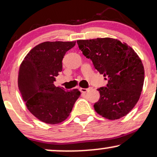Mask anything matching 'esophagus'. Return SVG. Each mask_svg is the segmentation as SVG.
Wrapping results in <instances>:
<instances>
[{"mask_svg": "<svg viewBox=\"0 0 157 157\" xmlns=\"http://www.w3.org/2000/svg\"><path fill=\"white\" fill-rule=\"evenodd\" d=\"M79 90H80V91H81V92H82V93H86V92H87V91H88L89 89H85V88H80V89H79Z\"/></svg>", "mask_w": 157, "mask_h": 157, "instance_id": "esophagus-1", "label": "esophagus"}]
</instances>
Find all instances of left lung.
<instances>
[{"instance_id":"left-lung-1","label":"left lung","mask_w":157,"mask_h":157,"mask_svg":"<svg viewBox=\"0 0 157 157\" xmlns=\"http://www.w3.org/2000/svg\"><path fill=\"white\" fill-rule=\"evenodd\" d=\"M83 55L108 80L106 87L98 89L100 97L95 111L110 120L124 117L135 107L144 82V67L132 48L115 38L77 40Z\"/></svg>"}]
</instances>
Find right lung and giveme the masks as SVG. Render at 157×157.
Here are the masks:
<instances>
[{
  "mask_svg": "<svg viewBox=\"0 0 157 157\" xmlns=\"http://www.w3.org/2000/svg\"><path fill=\"white\" fill-rule=\"evenodd\" d=\"M75 41H46L28 52L19 69L18 86L29 111L49 124L63 122L80 96L78 89L65 91L54 84L63 70L65 53Z\"/></svg>",
  "mask_w": 157,
  "mask_h": 157,
  "instance_id": "obj_1",
  "label": "right lung"
}]
</instances>
